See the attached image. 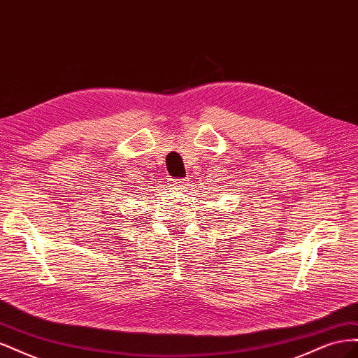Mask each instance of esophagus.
I'll use <instances>...</instances> for the list:
<instances>
[{"instance_id":"obj_1","label":"esophagus","mask_w":358,"mask_h":358,"mask_svg":"<svg viewBox=\"0 0 358 358\" xmlns=\"http://www.w3.org/2000/svg\"><path fill=\"white\" fill-rule=\"evenodd\" d=\"M171 185L176 187V188H180V187H183V180L182 179H173Z\"/></svg>"}]
</instances>
